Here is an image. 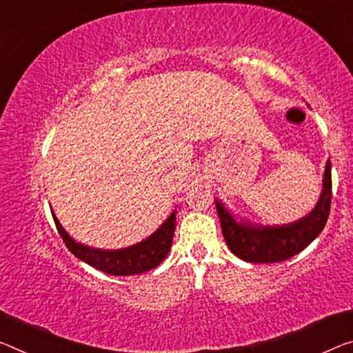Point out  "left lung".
<instances>
[{
  "mask_svg": "<svg viewBox=\"0 0 353 353\" xmlns=\"http://www.w3.org/2000/svg\"><path fill=\"white\" fill-rule=\"evenodd\" d=\"M332 164L328 161L321 200L306 218L283 227L241 225L233 221L219 202H216L222 235L230 251L245 262H284L301 252L323 230L330 216V207H332Z\"/></svg>",
  "mask_w": 353,
  "mask_h": 353,
  "instance_id": "obj_1",
  "label": "left lung"
}]
</instances>
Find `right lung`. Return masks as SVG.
<instances>
[{"label":"right lung","mask_w":353,"mask_h":353,"mask_svg":"<svg viewBox=\"0 0 353 353\" xmlns=\"http://www.w3.org/2000/svg\"><path fill=\"white\" fill-rule=\"evenodd\" d=\"M52 216L59 236L63 238L64 245L75 257L83 260L85 263L91 265L96 270L113 276L140 274L158 267L170 251L176 221V213H172L170 218L161 225V229L140 245L120 249V251H101V249H93L75 243L59 224L55 214L52 213Z\"/></svg>","instance_id":"add662e5"}]
</instances>
